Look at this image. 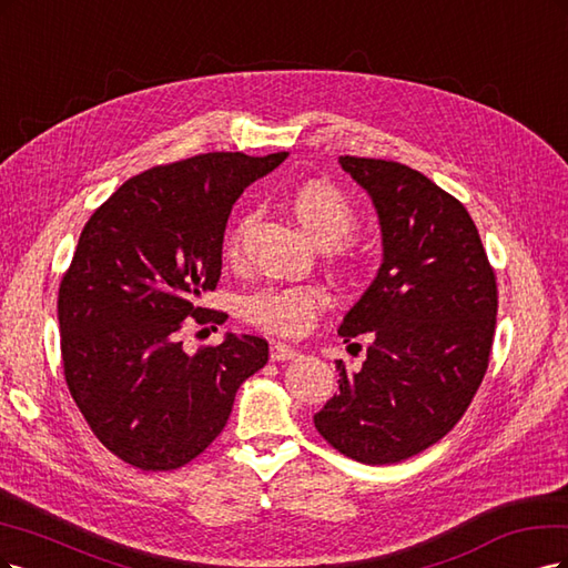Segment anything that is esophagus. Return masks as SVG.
I'll return each instance as SVG.
<instances>
[{
    "mask_svg": "<svg viewBox=\"0 0 568 568\" xmlns=\"http://www.w3.org/2000/svg\"><path fill=\"white\" fill-rule=\"evenodd\" d=\"M297 356H300V352L292 349V346H287L283 342L271 344V361H292V358H297Z\"/></svg>",
    "mask_w": 568,
    "mask_h": 568,
    "instance_id": "obj_1",
    "label": "esophagus"
}]
</instances>
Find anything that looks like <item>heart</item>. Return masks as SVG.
I'll use <instances>...</instances> for the list:
<instances>
[{
    "mask_svg": "<svg viewBox=\"0 0 568 568\" xmlns=\"http://www.w3.org/2000/svg\"><path fill=\"white\" fill-rule=\"evenodd\" d=\"M287 207L311 241L344 254L354 252L346 235L356 229L358 214L344 191L327 181H304L287 193ZM243 229L245 219H237L229 231V257L241 252ZM325 304L327 295L318 285H266L243 300V316L268 333L300 335Z\"/></svg>",
    "mask_w": 568,
    "mask_h": 568,
    "instance_id": "obj_1",
    "label": "heart"
}]
</instances>
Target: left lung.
<instances>
[{"mask_svg":"<svg viewBox=\"0 0 568 568\" xmlns=\"http://www.w3.org/2000/svg\"><path fill=\"white\" fill-rule=\"evenodd\" d=\"M368 191L382 266L339 325L371 333L361 371L337 361L339 394L314 415L327 444L365 465L408 460L444 438L477 394L496 333L498 287L460 200L392 160L339 158Z\"/></svg>","mask_w":568,"mask_h":568,"instance_id":"8db88e82","label":"left lung"}]
</instances>
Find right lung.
Listing matches in <instances>:
<instances>
[{
  "label": "right lung",
  "mask_w": 568,
  "mask_h": 568,
  "mask_svg": "<svg viewBox=\"0 0 568 568\" xmlns=\"http://www.w3.org/2000/svg\"><path fill=\"white\" fill-rule=\"evenodd\" d=\"M287 158L205 153L160 164L91 214L59 287L70 396L99 442L126 465H189L226 427L241 384L268 344L229 333L184 352V321L222 323L197 306L222 276V245L241 193Z\"/></svg>",
  "instance_id": "right-lung-1"
}]
</instances>
